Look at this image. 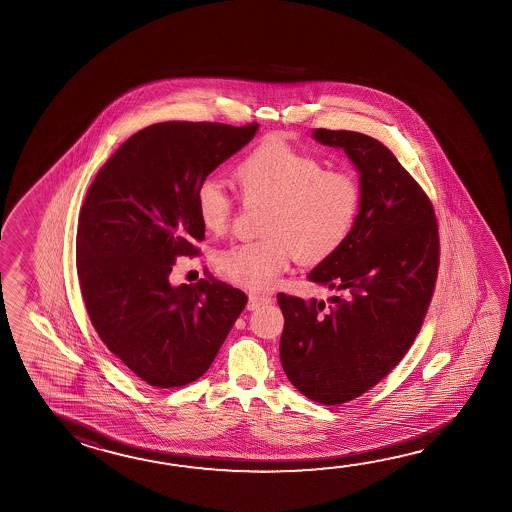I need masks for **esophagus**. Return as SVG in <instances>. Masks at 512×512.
<instances>
[{
	"mask_svg": "<svg viewBox=\"0 0 512 512\" xmlns=\"http://www.w3.org/2000/svg\"><path fill=\"white\" fill-rule=\"evenodd\" d=\"M271 302V298L268 295H257V293H252L250 298H248V309L250 311H255V309H259V307H264V305H268Z\"/></svg>",
	"mask_w": 512,
	"mask_h": 512,
	"instance_id": "34e87169",
	"label": "esophagus"
}]
</instances>
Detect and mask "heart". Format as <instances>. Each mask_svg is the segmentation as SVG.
I'll use <instances>...</instances> for the list:
<instances>
[{
    "label": "heart",
    "mask_w": 512,
    "mask_h": 512,
    "mask_svg": "<svg viewBox=\"0 0 512 512\" xmlns=\"http://www.w3.org/2000/svg\"><path fill=\"white\" fill-rule=\"evenodd\" d=\"M235 185L244 203L268 205L262 239L235 244L217 253L216 268L232 284L262 291L273 286L291 264L320 262L349 239L361 207L356 176L325 169L313 153L282 135H269L234 167ZM201 228L223 235L232 217V198L214 180H203L194 194Z\"/></svg>",
    "instance_id": "1"
}]
</instances>
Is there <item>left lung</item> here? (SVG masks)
<instances>
[{"instance_id": "left-lung-1", "label": "left lung", "mask_w": 512, "mask_h": 512, "mask_svg": "<svg viewBox=\"0 0 512 512\" xmlns=\"http://www.w3.org/2000/svg\"><path fill=\"white\" fill-rule=\"evenodd\" d=\"M358 167L361 207L349 239L309 273L329 302L278 293L280 361L316 403L343 404L388 376L412 347L439 275V223L430 198L394 153L356 131L316 129Z\"/></svg>"}]
</instances>
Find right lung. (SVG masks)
Masks as SVG:
<instances>
[{
    "label": "right lung",
    "instance_id": "add662e5",
    "mask_svg": "<svg viewBox=\"0 0 512 512\" xmlns=\"http://www.w3.org/2000/svg\"><path fill=\"white\" fill-rule=\"evenodd\" d=\"M257 122H162L127 138L97 172L77 228V275L100 340L154 388L196 381L248 296L216 278L172 287L178 257L205 239L199 183L257 133Z\"/></svg>",
    "mask_w": 512,
    "mask_h": 512
}]
</instances>
